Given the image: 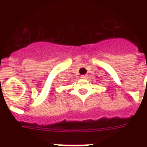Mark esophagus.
Returning <instances> with one entry per match:
<instances>
[{
  "mask_svg": "<svg viewBox=\"0 0 147 147\" xmlns=\"http://www.w3.org/2000/svg\"><path fill=\"white\" fill-rule=\"evenodd\" d=\"M81 78H82V79H86L87 76H86V75H82Z\"/></svg>",
  "mask_w": 147,
  "mask_h": 147,
  "instance_id": "esophagus-1",
  "label": "esophagus"
}]
</instances>
